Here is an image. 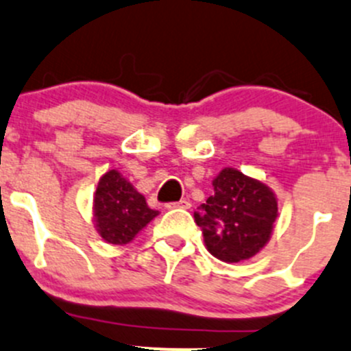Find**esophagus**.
I'll list each match as a JSON object with an SVG mask.
<instances>
[{"instance_id":"1","label":"esophagus","mask_w":351,"mask_h":351,"mask_svg":"<svg viewBox=\"0 0 351 351\" xmlns=\"http://www.w3.org/2000/svg\"><path fill=\"white\" fill-rule=\"evenodd\" d=\"M165 208H169V210H174V208H182V210H189L191 203L187 199H180V201H176V203H167V204H165Z\"/></svg>"}]
</instances>
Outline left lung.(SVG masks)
Here are the masks:
<instances>
[{
	"mask_svg": "<svg viewBox=\"0 0 351 351\" xmlns=\"http://www.w3.org/2000/svg\"><path fill=\"white\" fill-rule=\"evenodd\" d=\"M213 189V196L194 211L204 245L220 261L251 259L271 237L278 217L275 193L261 180L232 167L215 177Z\"/></svg>",
	"mask_w": 351,
	"mask_h": 351,
	"instance_id": "1",
	"label": "left lung"
}]
</instances>
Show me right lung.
Returning <instances> with one entry per match:
<instances>
[{
	"instance_id": "add662e5",
	"label": "right lung",
	"mask_w": 351,
	"mask_h": 351,
	"mask_svg": "<svg viewBox=\"0 0 351 351\" xmlns=\"http://www.w3.org/2000/svg\"><path fill=\"white\" fill-rule=\"evenodd\" d=\"M158 215L147 204L119 171H109L100 177L93 194V221L100 237L114 245L130 244Z\"/></svg>"
}]
</instances>
